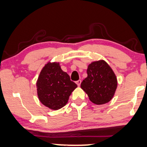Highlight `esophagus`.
Wrapping results in <instances>:
<instances>
[{
  "mask_svg": "<svg viewBox=\"0 0 147 147\" xmlns=\"http://www.w3.org/2000/svg\"><path fill=\"white\" fill-rule=\"evenodd\" d=\"M81 80H78V81H76V84H77V85L78 86H80V84H81Z\"/></svg>",
  "mask_w": 147,
  "mask_h": 147,
  "instance_id": "obj_1",
  "label": "esophagus"
}]
</instances>
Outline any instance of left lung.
<instances>
[{
	"label": "left lung",
	"instance_id": "8db88e82",
	"mask_svg": "<svg viewBox=\"0 0 147 147\" xmlns=\"http://www.w3.org/2000/svg\"><path fill=\"white\" fill-rule=\"evenodd\" d=\"M87 74L81 88L90 101L96 105L109 102L117 86V78L111 67L104 60L92 62L88 66Z\"/></svg>",
	"mask_w": 147,
	"mask_h": 147
}]
</instances>
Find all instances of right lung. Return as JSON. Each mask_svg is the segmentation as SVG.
<instances>
[{"instance_id":"obj_1","label":"right lung","mask_w":147,"mask_h":147,"mask_svg":"<svg viewBox=\"0 0 147 147\" xmlns=\"http://www.w3.org/2000/svg\"><path fill=\"white\" fill-rule=\"evenodd\" d=\"M78 87L59 63L49 62L41 70L36 82L37 94L42 104L58 110L67 103L71 92Z\"/></svg>"}]
</instances>
